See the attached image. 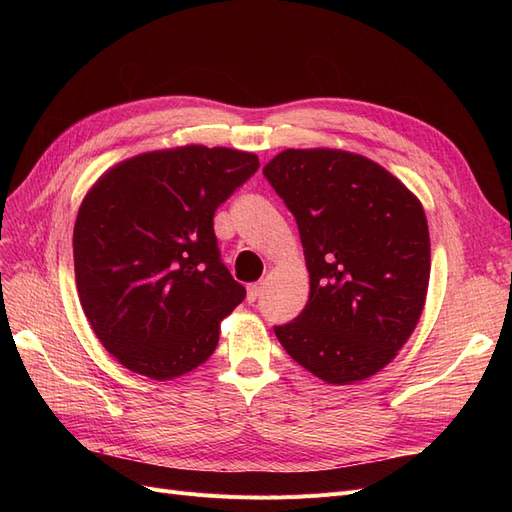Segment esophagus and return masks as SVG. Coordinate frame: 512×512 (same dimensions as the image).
<instances>
[{"instance_id":"esophagus-1","label":"esophagus","mask_w":512,"mask_h":512,"mask_svg":"<svg viewBox=\"0 0 512 512\" xmlns=\"http://www.w3.org/2000/svg\"><path fill=\"white\" fill-rule=\"evenodd\" d=\"M262 288H265V286H262L260 282H256V284H250V286H247V301L254 303V301L260 297V294H262Z\"/></svg>"}]
</instances>
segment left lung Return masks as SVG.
I'll return each mask as SVG.
<instances>
[{
    "mask_svg": "<svg viewBox=\"0 0 512 512\" xmlns=\"http://www.w3.org/2000/svg\"><path fill=\"white\" fill-rule=\"evenodd\" d=\"M294 215L309 271L303 312L275 335L329 384L378 374L423 314L431 247L421 200L344 149H284L262 168Z\"/></svg>",
    "mask_w": 512,
    "mask_h": 512,
    "instance_id": "8db88e82",
    "label": "left lung"
}]
</instances>
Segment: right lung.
Instances as JSON below:
<instances>
[{
	"label": "right lung",
	"mask_w": 512,
	"mask_h": 512,
	"mask_svg": "<svg viewBox=\"0 0 512 512\" xmlns=\"http://www.w3.org/2000/svg\"><path fill=\"white\" fill-rule=\"evenodd\" d=\"M260 162L185 145L108 168L74 224V277L102 346L134 374L173 380L203 365L245 299L222 265L213 215Z\"/></svg>",
	"instance_id": "right-lung-1"
}]
</instances>
